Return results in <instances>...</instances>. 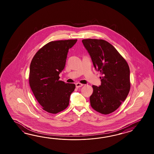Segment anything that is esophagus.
<instances>
[{
  "instance_id": "esophagus-1",
  "label": "esophagus",
  "mask_w": 154,
  "mask_h": 154,
  "mask_svg": "<svg viewBox=\"0 0 154 154\" xmlns=\"http://www.w3.org/2000/svg\"><path fill=\"white\" fill-rule=\"evenodd\" d=\"M75 85L76 88H80V87H82V86H83V84H81V83H79V82H78V83H76Z\"/></svg>"
}]
</instances>
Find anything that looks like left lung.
<instances>
[{"instance_id": "obj_1", "label": "left lung", "mask_w": 154, "mask_h": 154, "mask_svg": "<svg viewBox=\"0 0 154 154\" xmlns=\"http://www.w3.org/2000/svg\"><path fill=\"white\" fill-rule=\"evenodd\" d=\"M82 43L100 72L101 85H92V108L103 115L115 111L128 96L131 88L128 63L113 46L103 39H85Z\"/></svg>"}]
</instances>
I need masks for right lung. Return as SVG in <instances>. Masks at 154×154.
Returning a JSON list of instances; mask_svg holds the SVG:
<instances>
[{
  "mask_svg": "<svg viewBox=\"0 0 154 154\" xmlns=\"http://www.w3.org/2000/svg\"><path fill=\"white\" fill-rule=\"evenodd\" d=\"M77 39L51 41L39 49L29 66V84L36 100L43 110L56 114L68 106L74 84L59 80L66 66L68 51Z\"/></svg>",
  "mask_w": 154,
  "mask_h": 154,
  "instance_id": "1",
  "label": "right lung"
}]
</instances>
